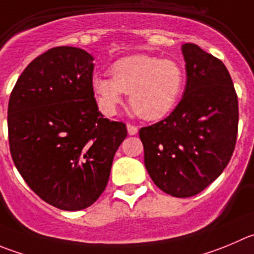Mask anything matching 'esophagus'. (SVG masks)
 Masks as SVG:
<instances>
[{"label": "esophagus", "instance_id": "obj_1", "mask_svg": "<svg viewBox=\"0 0 254 254\" xmlns=\"http://www.w3.org/2000/svg\"><path fill=\"white\" fill-rule=\"evenodd\" d=\"M127 132H128L129 136H133L138 132V128H137L136 126H132V125H127Z\"/></svg>", "mask_w": 254, "mask_h": 254}]
</instances>
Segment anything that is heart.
<instances>
[{
	"mask_svg": "<svg viewBox=\"0 0 254 254\" xmlns=\"http://www.w3.org/2000/svg\"><path fill=\"white\" fill-rule=\"evenodd\" d=\"M112 78L95 76L92 89L101 112L113 115L129 95L134 112L144 120H158L177 102L183 86V73L172 60L147 55H132L118 60L111 67Z\"/></svg>",
	"mask_w": 254,
	"mask_h": 254,
	"instance_id": "heart-1",
	"label": "heart"
}]
</instances>
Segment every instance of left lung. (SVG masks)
I'll return each instance as SVG.
<instances>
[{
    "mask_svg": "<svg viewBox=\"0 0 254 254\" xmlns=\"http://www.w3.org/2000/svg\"><path fill=\"white\" fill-rule=\"evenodd\" d=\"M185 93L168 117L139 129L154 185L178 198L208 187L226 168L238 129V100L223 62L194 43L181 47Z\"/></svg>",
    "mask_w": 254,
    "mask_h": 254,
    "instance_id": "8db88e82",
    "label": "left lung"
}]
</instances>
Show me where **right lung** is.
<instances>
[{"mask_svg": "<svg viewBox=\"0 0 254 254\" xmlns=\"http://www.w3.org/2000/svg\"><path fill=\"white\" fill-rule=\"evenodd\" d=\"M93 57L62 46L36 57L9 96L12 159L31 190L51 206L81 211L107 186L126 125L98 112Z\"/></svg>", "mask_w": 254, "mask_h": 254, "instance_id": "add662e5", "label": "right lung"}]
</instances>
